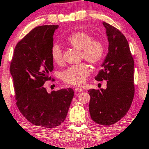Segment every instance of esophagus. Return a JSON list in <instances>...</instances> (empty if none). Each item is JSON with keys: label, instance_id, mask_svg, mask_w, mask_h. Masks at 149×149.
<instances>
[{"label": "esophagus", "instance_id": "obj_1", "mask_svg": "<svg viewBox=\"0 0 149 149\" xmlns=\"http://www.w3.org/2000/svg\"><path fill=\"white\" fill-rule=\"evenodd\" d=\"M74 91H76V92H82L83 89L81 88H79V87H75Z\"/></svg>", "mask_w": 149, "mask_h": 149}]
</instances>
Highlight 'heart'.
<instances>
[{"mask_svg":"<svg viewBox=\"0 0 149 149\" xmlns=\"http://www.w3.org/2000/svg\"><path fill=\"white\" fill-rule=\"evenodd\" d=\"M67 41L73 48L81 51V59L91 64H99L105 54L104 43L99 39H93L92 36L84 31H77L68 36ZM53 61L57 64H61L63 61V52L61 46L53 45L51 49ZM91 72V69L86 63L70 66L62 73L61 77L65 83L70 85L80 86L86 81V77Z\"/></svg>","mask_w":149,"mask_h":149,"instance_id":"obj_1","label":"heart"}]
</instances>
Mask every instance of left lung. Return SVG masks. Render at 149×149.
I'll list each match as a JSON object with an SVG mask.
<instances>
[{"mask_svg":"<svg viewBox=\"0 0 149 149\" xmlns=\"http://www.w3.org/2000/svg\"><path fill=\"white\" fill-rule=\"evenodd\" d=\"M109 46L97 81L107 80L106 89L88 90L91 118L102 125H111L127 113L134 96L133 57L125 36L112 25L103 22Z\"/></svg>","mask_w":149,"mask_h":149,"instance_id":"obj_1","label":"left lung"}]
</instances>
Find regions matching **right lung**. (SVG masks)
<instances>
[{
    "mask_svg": "<svg viewBox=\"0 0 149 149\" xmlns=\"http://www.w3.org/2000/svg\"><path fill=\"white\" fill-rule=\"evenodd\" d=\"M58 27L43 25L31 30L17 43L10 66L18 109L30 123L46 128L56 127L64 122L74 96L71 88L49 93L43 87L51 79V49Z\"/></svg>",
    "mask_w": 149,
    "mask_h": 149,
    "instance_id": "obj_1",
    "label": "right lung"
}]
</instances>
